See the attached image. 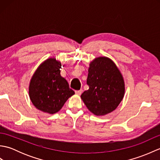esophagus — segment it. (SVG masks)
I'll list each match as a JSON object with an SVG mask.
<instances>
[{"label": "esophagus", "mask_w": 160, "mask_h": 160, "mask_svg": "<svg viewBox=\"0 0 160 160\" xmlns=\"http://www.w3.org/2000/svg\"><path fill=\"white\" fill-rule=\"evenodd\" d=\"M75 93H76V95H78V96H80L81 93H82V90H78V91H75Z\"/></svg>", "instance_id": "esophagus-1"}]
</instances>
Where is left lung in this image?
Returning <instances> with one entry per match:
<instances>
[{"label": "left lung", "mask_w": 160, "mask_h": 160, "mask_svg": "<svg viewBox=\"0 0 160 160\" xmlns=\"http://www.w3.org/2000/svg\"><path fill=\"white\" fill-rule=\"evenodd\" d=\"M88 72L89 89L84 91L81 99L98 116L111 113L124 96L125 84L121 71L109 58L100 56L89 63Z\"/></svg>", "instance_id": "1"}]
</instances>
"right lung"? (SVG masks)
Instances as JSON below:
<instances>
[{
    "label": "right lung",
    "instance_id": "right-lung-1",
    "mask_svg": "<svg viewBox=\"0 0 160 160\" xmlns=\"http://www.w3.org/2000/svg\"><path fill=\"white\" fill-rule=\"evenodd\" d=\"M62 63L55 57L40 64L30 80L29 96L36 108L44 113L58 112L66 101L75 94L67 81L60 76Z\"/></svg>",
    "mask_w": 160,
    "mask_h": 160
}]
</instances>
